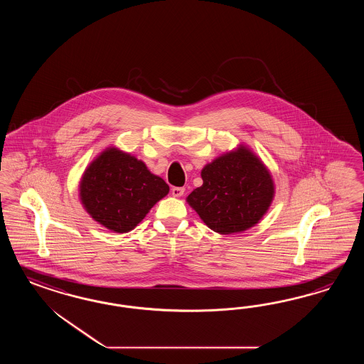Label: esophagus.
<instances>
[{
    "mask_svg": "<svg viewBox=\"0 0 364 364\" xmlns=\"http://www.w3.org/2000/svg\"><path fill=\"white\" fill-rule=\"evenodd\" d=\"M172 195L175 198H181L184 195V188L181 187H173L172 188Z\"/></svg>",
    "mask_w": 364,
    "mask_h": 364,
    "instance_id": "esophagus-1",
    "label": "esophagus"
}]
</instances>
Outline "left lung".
I'll list each match as a JSON object with an SVG mask.
<instances>
[{
  "label": "left lung",
  "instance_id": "1",
  "mask_svg": "<svg viewBox=\"0 0 364 364\" xmlns=\"http://www.w3.org/2000/svg\"><path fill=\"white\" fill-rule=\"evenodd\" d=\"M203 186L187 203L212 231L233 235L263 219L275 198L269 169L251 148L239 144L201 169Z\"/></svg>",
  "mask_w": 364,
  "mask_h": 364
}]
</instances>
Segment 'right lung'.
Listing matches in <instances>:
<instances>
[{"mask_svg": "<svg viewBox=\"0 0 364 364\" xmlns=\"http://www.w3.org/2000/svg\"><path fill=\"white\" fill-rule=\"evenodd\" d=\"M168 192L161 177L114 145L89 163L78 186V198L89 216L116 233L132 231Z\"/></svg>", "mask_w": 364, "mask_h": 364, "instance_id": "obj_1", "label": "right lung"}]
</instances>
